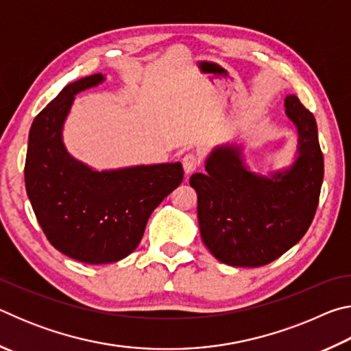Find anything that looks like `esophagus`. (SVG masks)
<instances>
[{
    "mask_svg": "<svg viewBox=\"0 0 351 351\" xmlns=\"http://www.w3.org/2000/svg\"><path fill=\"white\" fill-rule=\"evenodd\" d=\"M198 165H199V158L195 153H187L186 156L182 158V167H184V171H186V175L193 173V171L198 169Z\"/></svg>",
    "mask_w": 351,
    "mask_h": 351,
    "instance_id": "obj_1",
    "label": "esophagus"
}]
</instances>
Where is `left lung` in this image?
Wrapping results in <instances>:
<instances>
[{
  "mask_svg": "<svg viewBox=\"0 0 351 351\" xmlns=\"http://www.w3.org/2000/svg\"><path fill=\"white\" fill-rule=\"evenodd\" d=\"M285 108L299 136L289 167L258 175L249 170L241 145L226 144L206 158V173L190 176L201 239L221 263H271L299 243L316 213L324 181L316 119L294 94L285 99Z\"/></svg>",
  "mask_w": 351,
  "mask_h": 351,
  "instance_id": "1",
  "label": "left lung"
}]
</instances>
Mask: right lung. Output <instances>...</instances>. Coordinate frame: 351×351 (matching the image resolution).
Returning a JSON list of instances; mask_svg holds the SVG:
<instances>
[{
  "label": "right lung",
  "instance_id": "obj_1",
  "mask_svg": "<svg viewBox=\"0 0 351 351\" xmlns=\"http://www.w3.org/2000/svg\"><path fill=\"white\" fill-rule=\"evenodd\" d=\"M105 80L93 74L69 83L34 119L25 182L45 235L62 254L82 263H114L141 243L152 212L180 186L181 162L94 170L63 144V125L75 94Z\"/></svg>",
  "mask_w": 351,
  "mask_h": 351
}]
</instances>
